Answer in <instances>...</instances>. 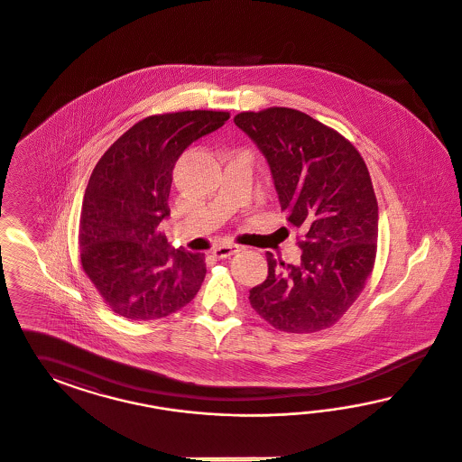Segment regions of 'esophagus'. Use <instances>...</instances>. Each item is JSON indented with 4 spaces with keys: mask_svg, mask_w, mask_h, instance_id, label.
<instances>
[{
    "mask_svg": "<svg viewBox=\"0 0 462 462\" xmlns=\"http://www.w3.org/2000/svg\"><path fill=\"white\" fill-rule=\"evenodd\" d=\"M244 251V247L242 245H237V244H226V245H220V247H215L213 249V255L215 257H218V259H224V257H230V255H236L238 252Z\"/></svg>",
    "mask_w": 462,
    "mask_h": 462,
    "instance_id": "obj_1",
    "label": "esophagus"
}]
</instances>
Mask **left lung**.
<instances>
[{"mask_svg": "<svg viewBox=\"0 0 462 462\" xmlns=\"http://www.w3.org/2000/svg\"><path fill=\"white\" fill-rule=\"evenodd\" d=\"M234 122L266 155L281 210L303 230L298 264L266 252L267 278L252 288V308L288 334L328 328L357 300L376 261L378 199L363 155L293 108L242 112Z\"/></svg>", "mask_w": 462, "mask_h": 462, "instance_id": "8db88e82", "label": "left lung"}]
</instances>
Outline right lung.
<instances>
[{"label":"right lung","mask_w":462,"mask_h":462,"mask_svg":"<svg viewBox=\"0 0 462 462\" xmlns=\"http://www.w3.org/2000/svg\"><path fill=\"white\" fill-rule=\"evenodd\" d=\"M228 112L152 115L101 155L84 193L79 255L103 301L128 320H157L186 307L207 274L205 254L172 249L168 217L172 169L184 149L220 128Z\"/></svg>","instance_id":"right-lung-1"}]
</instances>
